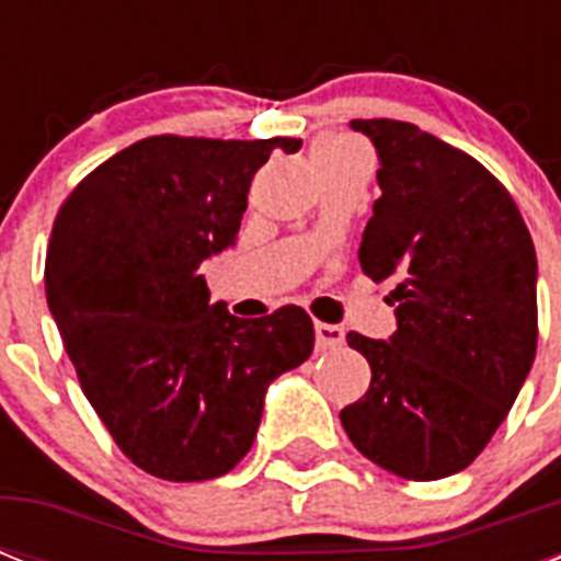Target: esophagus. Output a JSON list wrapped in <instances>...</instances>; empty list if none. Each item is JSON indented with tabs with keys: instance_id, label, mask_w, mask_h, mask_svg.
I'll return each instance as SVG.
<instances>
[{
	"instance_id": "esophagus-1",
	"label": "esophagus",
	"mask_w": 561,
	"mask_h": 561,
	"mask_svg": "<svg viewBox=\"0 0 561 561\" xmlns=\"http://www.w3.org/2000/svg\"><path fill=\"white\" fill-rule=\"evenodd\" d=\"M314 337H317V350H334V346H341L343 343V329L341 325L317 323Z\"/></svg>"
}]
</instances>
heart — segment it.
<instances>
[{"instance_id": "1", "label": "heart", "mask_w": 561, "mask_h": 561, "mask_svg": "<svg viewBox=\"0 0 561 561\" xmlns=\"http://www.w3.org/2000/svg\"><path fill=\"white\" fill-rule=\"evenodd\" d=\"M360 148L350 139H325V142L317 145V165H329V162H337V160H346V157H360Z\"/></svg>"}]
</instances>
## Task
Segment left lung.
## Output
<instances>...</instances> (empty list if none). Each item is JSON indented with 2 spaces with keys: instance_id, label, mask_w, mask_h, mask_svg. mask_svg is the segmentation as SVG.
<instances>
[{
  "instance_id": "obj_1",
  "label": "left lung",
  "mask_w": 561,
  "mask_h": 561,
  "mask_svg": "<svg viewBox=\"0 0 561 561\" xmlns=\"http://www.w3.org/2000/svg\"><path fill=\"white\" fill-rule=\"evenodd\" d=\"M378 153L360 267L396 276V332H350L367 396L341 410L352 445L408 480L457 474L513 408L536 358V247L522 211L469 153L392 118H355Z\"/></svg>"
}]
</instances>
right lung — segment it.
I'll use <instances>...</instances> for the list:
<instances>
[{"label": "right lung", "instance_id": "add662e5", "mask_svg": "<svg viewBox=\"0 0 561 561\" xmlns=\"http://www.w3.org/2000/svg\"><path fill=\"white\" fill-rule=\"evenodd\" d=\"M273 148L297 153L302 139L151 136L87 174L57 211L48 311L83 396L153 478L194 483L236 469L267 387L314 350L302 308L241 320L209 302L201 273L236 244Z\"/></svg>", "mask_w": 561, "mask_h": 561}]
</instances>
